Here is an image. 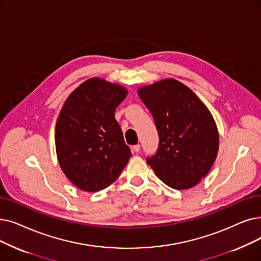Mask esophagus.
I'll return each instance as SVG.
<instances>
[{
  "label": "esophagus",
  "instance_id": "1",
  "mask_svg": "<svg viewBox=\"0 0 261 261\" xmlns=\"http://www.w3.org/2000/svg\"><path fill=\"white\" fill-rule=\"evenodd\" d=\"M132 149H133L134 152H139L141 150V145H139V144L138 145H134Z\"/></svg>",
  "mask_w": 261,
  "mask_h": 261
}]
</instances>
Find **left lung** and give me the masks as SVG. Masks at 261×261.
I'll list each match as a JSON object with an SVG mask.
<instances>
[{
    "mask_svg": "<svg viewBox=\"0 0 261 261\" xmlns=\"http://www.w3.org/2000/svg\"><path fill=\"white\" fill-rule=\"evenodd\" d=\"M154 120L159 145L146 161L156 177L176 190L196 186L217 158L219 133L211 113L198 97L174 79L139 89Z\"/></svg>",
    "mask_w": 261,
    "mask_h": 261,
    "instance_id": "1",
    "label": "left lung"
}]
</instances>
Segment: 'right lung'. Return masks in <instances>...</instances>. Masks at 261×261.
I'll return each mask as SVG.
<instances>
[{"label": "right lung", "instance_id": "add662e5", "mask_svg": "<svg viewBox=\"0 0 261 261\" xmlns=\"http://www.w3.org/2000/svg\"><path fill=\"white\" fill-rule=\"evenodd\" d=\"M127 89L89 79L67 98L55 129L59 163L66 177L86 192H98L119 177L132 153L115 110Z\"/></svg>", "mask_w": 261, "mask_h": 261}]
</instances>
